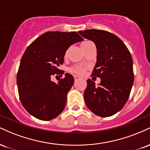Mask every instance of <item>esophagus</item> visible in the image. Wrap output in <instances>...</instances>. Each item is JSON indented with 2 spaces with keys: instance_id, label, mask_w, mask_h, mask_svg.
Wrapping results in <instances>:
<instances>
[{
  "instance_id": "obj_1",
  "label": "esophagus",
  "mask_w": 150,
  "mask_h": 150,
  "mask_svg": "<svg viewBox=\"0 0 150 150\" xmlns=\"http://www.w3.org/2000/svg\"><path fill=\"white\" fill-rule=\"evenodd\" d=\"M74 78H75V80L76 81V80H80L81 77L80 76H77V75H75V76H74Z\"/></svg>"
}]
</instances>
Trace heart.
<instances>
[{
	"mask_svg": "<svg viewBox=\"0 0 150 150\" xmlns=\"http://www.w3.org/2000/svg\"><path fill=\"white\" fill-rule=\"evenodd\" d=\"M92 44H94L92 42H89V41H85V42H82V44H81V48H82V49L84 51L86 49H87L89 46L92 45ZM67 53H68V51L66 52V54ZM84 71H85V68L82 66H78V65H77V66H74L71 68V69H70V72H72V73H76V74H82L84 73Z\"/></svg>",
	"mask_w": 150,
	"mask_h": 150,
	"instance_id": "heart-1",
	"label": "heart"
}]
</instances>
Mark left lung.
<instances>
[{
	"instance_id": "8db88e82",
	"label": "left lung",
	"mask_w": 150,
	"mask_h": 150,
	"mask_svg": "<svg viewBox=\"0 0 150 150\" xmlns=\"http://www.w3.org/2000/svg\"><path fill=\"white\" fill-rule=\"evenodd\" d=\"M82 37L92 41L97 51V63L84 92L87 106L97 116L108 117L121 110L128 100L134 81L132 59L125 44L117 36L104 30L79 31Z\"/></svg>"
}]
</instances>
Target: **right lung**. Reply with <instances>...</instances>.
Wrapping results in <instances>:
<instances>
[{"mask_svg": "<svg viewBox=\"0 0 150 150\" xmlns=\"http://www.w3.org/2000/svg\"><path fill=\"white\" fill-rule=\"evenodd\" d=\"M82 41L83 39L75 32H48L25 50L17 85L22 104L32 116L49 120L63 111L67 94L73 85V76L65 73L58 83L51 81V77L64 73L58 68L64 62L65 52L70 46Z\"/></svg>", "mask_w": 150, "mask_h": 150, "instance_id": "1", "label": "right lung"}]
</instances>
